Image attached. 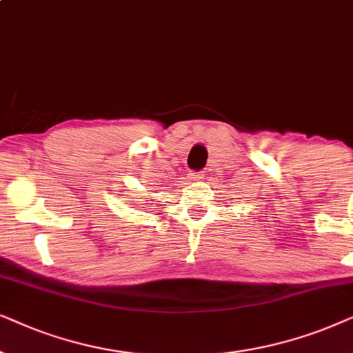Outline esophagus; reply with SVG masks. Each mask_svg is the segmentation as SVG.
<instances>
[{"label": "esophagus", "instance_id": "34e87169", "mask_svg": "<svg viewBox=\"0 0 353 353\" xmlns=\"http://www.w3.org/2000/svg\"><path fill=\"white\" fill-rule=\"evenodd\" d=\"M189 179H190V181L203 179V171H190V172H189Z\"/></svg>", "mask_w": 353, "mask_h": 353}]
</instances>
